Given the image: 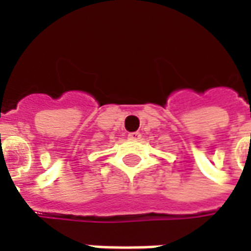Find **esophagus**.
Wrapping results in <instances>:
<instances>
[{"mask_svg":"<svg viewBox=\"0 0 251 251\" xmlns=\"http://www.w3.org/2000/svg\"><path fill=\"white\" fill-rule=\"evenodd\" d=\"M127 137H129V140H140V138H141V133H138V131H133V133H129Z\"/></svg>","mask_w":251,"mask_h":251,"instance_id":"obj_1","label":"esophagus"}]
</instances>
